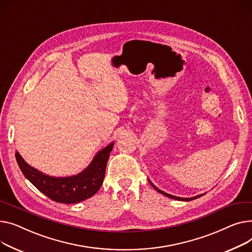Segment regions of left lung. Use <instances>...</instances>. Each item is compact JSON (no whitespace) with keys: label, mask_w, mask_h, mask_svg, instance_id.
Returning <instances> with one entry per match:
<instances>
[{"label":"left lung","mask_w":252,"mask_h":252,"mask_svg":"<svg viewBox=\"0 0 252 252\" xmlns=\"http://www.w3.org/2000/svg\"><path fill=\"white\" fill-rule=\"evenodd\" d=\"M149 181H150V183H151V185L158 191V192H159V193H161L162 195H165V196H167V197H170V198H172V199H176V200H181V201H190V200H193V199H196V198H198V197H200V196H202L203 194H199V195H196V196H194V197H190V198H184V197H178V196H174V195H171V194H168V193H166V192H164V191H161V190H159L157 186H155L152 182H151V180L149 179ZM205 194V193H204Z\"/></svg>","instance_id":"8db88e82"}]
</instances>
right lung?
<instances>
[{"label": "right lung", "instance_id": "add662e5", "mask_svg": "<svg viewBox=\"0 0 252 252\" xmlns=\"http://www.w3.org/2000/svg\"><path fill=\"white\" fill-rule=\"evenodd\" d=\"M111 142L97 152L93 161L82 172L69 177H54L29 166L16 153L17 164L25 178L33 184L41 193L54 201L61 203H78L94 196L99 190L105 178L107 162L113 150Z\"/></svg>", "mask_w": 252, "mask_h": 252}]
</instances>
